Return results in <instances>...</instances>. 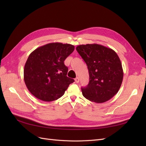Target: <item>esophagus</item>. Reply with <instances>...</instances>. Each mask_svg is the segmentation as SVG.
I'll return each instance as SVG.
<instances>
[{
  "label": "esophagus",
  "instance_id": "esophagus-1",
  "mask_svg": "<svg viewBox=\"0 0 146 146\" xmlns=\"http://www.w3.org/2000/svg\"><path fill=\"white\" fill-rule=\"evenodd\" d=\"M75 81H76V83H78L79 82V78L78 77H76L75 78Z\"/></svg>",
  "mask_w": 146,
  "mask_h": 146
}]
</instances>
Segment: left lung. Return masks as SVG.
<instances>
[{
    "label": "left lung",
    "mask_w": 146,
    "mask_h": 146,
    "mask_svg": "<svg viewBox=\"0 0 146 146\" xmlns=\"http://www.w3.org/2000/svg\"><path fill=\"white\" fill-rule=\"evenodd\" d=\"M76 50L85 61L90 75L88 85L82 88L83 96L96 103L111 99L120 88L123 76L116 53L98 44L78 46Z\"/></svg>",
    "instance_id": "1"
}]
</instances>
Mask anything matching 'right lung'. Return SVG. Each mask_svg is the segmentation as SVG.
Here are the masks:
<instances>
[{"mask_svg": "<svg viewBox=\"0 0 146 146\" xmlns=\"http://www.w3.org/2000/svg\"><path fill=\"white\" fill-rule=\"evenodd\" d=\"M69 44L52 42L37 48L28 57L24 79L29 91L38 99L50 102L64 94L74 80L67 77L66 58L74 50Z\"/></svg>", "mask_w": 146, "mask_h": 146, "instance_id": "1", "label": "right lung"}]
</instances>
